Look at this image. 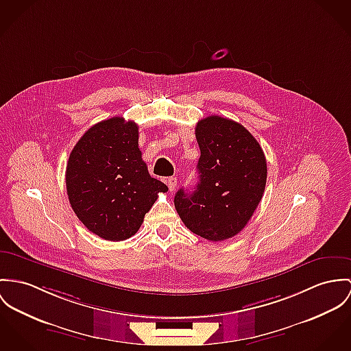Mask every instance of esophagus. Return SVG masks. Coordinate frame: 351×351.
Returning a JSON list of instances; mask_svg holds the SVG:
<instances>
[{
    "mask_svg": "<svg viewBox=\"0 0 351 351\" xmlns=\"http://www.w3.org/2000/svg\"><path fill=\"white\" fill-rule=\"evenodd\" d=\"M166 184H167V186H169V191H174V189L177 188V178H176V177H169V178L166 180Z\"/></svg>",
    "mask_w": 351,
    "mask_h": 351,
    "instance_id": "34e87169",
    "label": "esophagus"
}]
</instances>
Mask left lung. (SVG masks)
<instances>
[{
	"mask_svg": "<svg viewBox=\"0 0 351 351\" xmlns=\"http://www.w3.org/2000/svg\"><path fill=\"white\" fill-rule=\"evenodd\" d=\"M201 157L193 193L174 197L181 220L193 233L223 241L236 236L252 217L267 182V160L255 136L243 125L212 115L195 126Z\"/></svg>",
	"mask_w": 351,
	"mask_h": 351,
	"instance_id": "left-lung-1",
	"label": "left lung"
}]
</instances>
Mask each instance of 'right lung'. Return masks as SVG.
I'll return each instance as SVG.
<instances>
[{
	"instance_id": "right-lung-1",
	"label": "right lung",
	"mask_w": 351,
	"mask_h": 351,
	"mask_svg": "<svg viewBox=\"0 0 351 351\" xmlns=\"http://www.w3.org/2000/svg\"><path fill=\"white\" fill-rule=\"evenodd\" d=\"M65 184L69 204L99 237L134 236L167 186L149 174L138 147V126L121 117L88 128L72 149Z\"/></svg>"
}]
</instances>
